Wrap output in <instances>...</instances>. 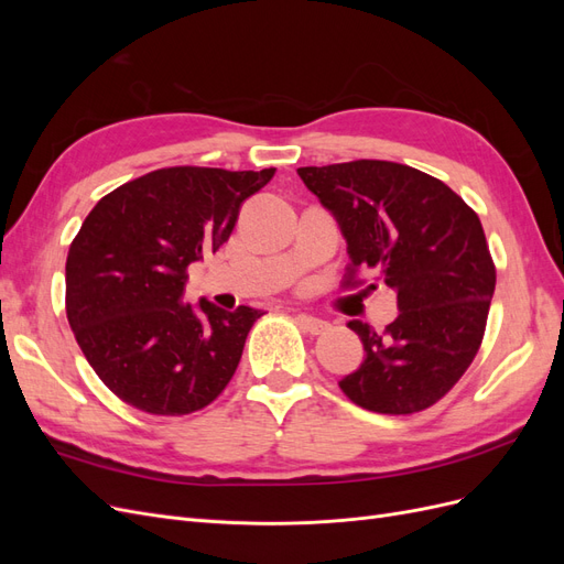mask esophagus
<instances>
[{
	"mask_svg": "<svg viewBox=\"0 0 564 564\" xmlns=\"http://www.w3.org/2000/svg\"><path fill=\"white\" fill-rule=\"evenodd\" d=\"M296 322L301 324L303 332H308V334H313V336H317V334L329 329L327 322L319 319V317H313V315H305V313H299V315H296Z\"/></svg>",
	"mask_w": 564,
	"mask_h": 564,
	"instance_id": "esophagus-1",
	"label": "esophagus"
}]
</instances>
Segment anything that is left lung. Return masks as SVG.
Masks as SVG:
<instances>
[{
    "mask_svg": "<svg viewBox=\"0 0 564 564\" xmlns=\"http://www.w3.org/2000/svg\"><path fill=\"white\" fill-rule=\"evenodd\" d=\"M299 176L346 237V284L371 270L398 296L400 315L383 334L348 322L365 362L340 390L379 414L429 409L464 377L485 336L497 270L480 218L449 185L398 162L301 166Z\"/></svg>",
    "mask_w": 564,
    "mask_h": 564,
    "instance_id": "1",
    "label": "left lung"
}]
</instances>
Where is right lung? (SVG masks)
Returning a JSON list of instances; mask_svg holds the SVG:
<instances>
[{
	"instance_id": "add662e5",
	"label": "right lung",
	"mask_w": 564,
	"mask_h": 564,
	"mask_svg": "<svg viewBox=\"0 0 564 564\" xmlns=\"http://www.w3.org/2000/svg\"><path fill=\"white\" fill-rule=\"evenodd\" d=\"M275 176L169 166L119 185L84 218L65 263V313L98 379L158 416L214 402L263 313L183 305L187 265L218 251L242 202Z\"/></svg>"
}]
</instances>
